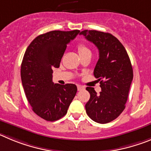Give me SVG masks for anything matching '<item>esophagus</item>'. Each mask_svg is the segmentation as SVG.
<instances>
[{
  "label": "esophagus",
  "mask_w": 151,
  "mask_h": 151,
  "mask_svg": "<svg viewBox=\"0 0 151 151\" xmlns=\"http://www.w3.org/2000/svg\"><path fill=\"white\" fill-rule=\"evenodd\" d=\"M84 89V87L83 86H80V85L77 86V89H78L79 91L82 90V89Z\"/></svg>",
  "instance_id": "1"
}]
</instances>
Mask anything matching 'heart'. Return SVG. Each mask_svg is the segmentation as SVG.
Segmentation results:
<instances>
[{
  "label": "heart",
  "instance_id": "heart-1",
  "mask_svg": "<svg viewBox=\"0 0 151 151\" xmlns=\"http://www.w3.org/2000/svg\"><path fill=\"white\" fill-rule=\"evenodd\" d=\"M77 51H78L79 55H83V54L87 53V52H90V50L88 48L85 44L83 43H79L77 47Z\"/></svg>",
  "mask_w": 151,
  "mask_h": 151
}]
</instances>
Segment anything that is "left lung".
Masks as SVG:
<instances>
[{
  "mask_svg": "<svg viewBox=\"0 0 151 151\" xmlns=\"http://www.w3.org/2000/svg\"><path fill=\"white\" fill-rule=\"evenodd\" d=\"M80 35L96 46L99 59L94 76L100 81L101 92L86 87L90 99L85 108L88 116L96 123H108L117 118L125 109L133 70L129 57L119 40L111 34L84 30Z\"/></svg>",
  "mask_w": 151,
  "mask_h": 151,
  "instance_id": "8db88e82",
  "label": "left lung"
}]
</instances>
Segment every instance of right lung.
Wrapping results in <instances>:
<instances>
[{"mask_svg": "<svg viewBox=\"0 0 151 151\" xmlns=\"http://www.w3.org/2000/svg\"><path fill=\"white\" fill-rule=\"evenodd\" d=\"M79 30L52 31L37 36L30 43L21 65V79L32 110L47 121L58 120L67 114L77 88L75 84L52 82V69L59 68L67 44Z\"/></svg>", "mask_w": 151, "mask_h": 151, "instance_id": "obj_1", "label": "right lung"}]
</instances>
